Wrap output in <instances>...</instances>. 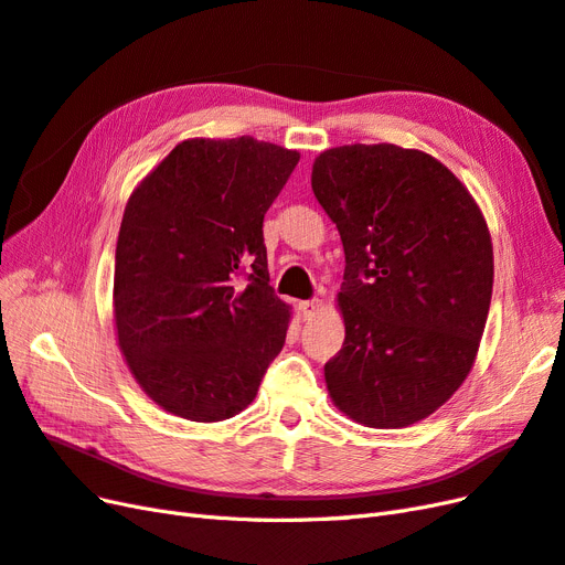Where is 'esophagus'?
<instances>
[{
    "label": "esophagus",
    "instance_id": "obj_1",
    "mask_svg": "<svg viewBox=\"0 0 565 565\" xmlns=\"http://www.w3.org/2000/svg\"><path fill=\"white\" fill-rule=\"evenodd\" d=\"M298 307H300V315H302L305 319H312V317L319 312L321 305H319V300H302Z\"/></svg>",
    "mask_w": 565,
    "mask_h": 565
}]
</instances>
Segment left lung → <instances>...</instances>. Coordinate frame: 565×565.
<instances>
[{"instance_id":"left-lung-1","label":"left lung","mask_w":565,"mask_h":565,"mask_svg":"<svg viewBox=\"0 0 565 565\" xmlns=\"http://www.w3.org/2000/svg\"><path fill=\"white\" fill-rule=\"evenodd\" d=\"M312 190L344 248V342L326 387L361 425L408 427L475 366L493 296L483 213L439 159L392 142L321 152Z\"/></svg>"}]
</instances>
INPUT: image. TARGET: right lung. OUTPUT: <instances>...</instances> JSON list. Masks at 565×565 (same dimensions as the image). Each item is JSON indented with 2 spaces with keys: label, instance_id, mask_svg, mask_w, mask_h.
<instances>
[{
  "label": "right lung",
  "instance_id": "obj_1",
  "mask_svg": "<svg viewBox=\"0 0 565 565\" xmlns=\"http://www.w3.org/2000/svg\"><path fill=\"white\" fill-rule=\"evenodd\" d=\"M298 159L250 136L192 138L129 196L115 256L117 340L163 411L227 420L281 352L290 307L269 286L263 217Z\"/></svg>",
  "mask_w": 565,
  "mask_h": 565
}]
</instances>
